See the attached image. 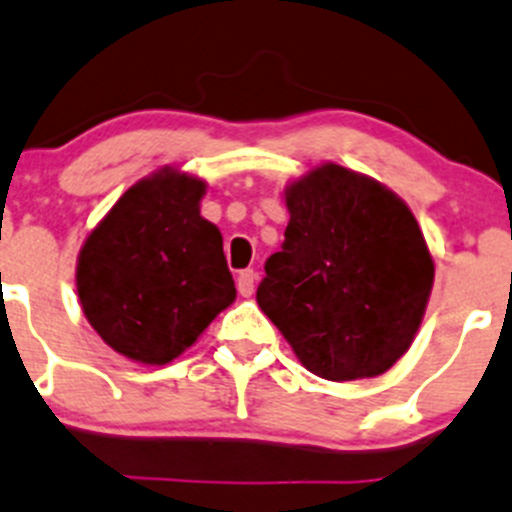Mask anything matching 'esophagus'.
Returning <instances> with one entry per match:
<instances>
[{
  "mask_svg": "<svg viewBox=\"0 0 512 512\" xmlns=\"http://www.w3.org/2000/svg\"><path fill=\"white\" fill-rule=\"evenodd\" d=\"M255 272L252 270H242L240 275H237V290H240L242 297H250L252 292H255Z\"/></svg>",
  "mask_w": 512,
  "mask_h": 512,
  "instance_id": "obj_1",
  "label": "esophagus"
}]
</instances>
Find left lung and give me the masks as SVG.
Wrapping results in <instances>:
<instances>
[{
	"label": "left lung",
	"mask_w": 512,
	"mask_h": 512,
	"mask_svg": "<svg viewBox=\"0 0 512 512\" xmlns=\"http://www.w3.org/2000/svg\"><path fill=\"white\" fill-rule=\"evenodd\" d=\"M290 222L267 257L257 305L325 380L375 377L415 340L435 265L410 207L327 162L285 190Z\"/></svg>",
	"instance_id": "left-lung-1"
}]
</instances>
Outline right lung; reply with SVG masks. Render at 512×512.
Instances as JSON below:
<instances>
[{"instance_id": "right-lung-1", "label": "right lung", "mask_w": 512, "mask_h": 512, "mask_svg": "<svg viewBox=\"0 0 512 512\" xmlns=\"http://www.w3.org/2000/svg\"><path fill=\"white\" fill-rule=\"evenodd\" d=\"M202 195L205 182L165 167L124 192L84 240L79 302L119 355L165 365L235 300L220 230L200 215Z\"/></svg>"}]
</instances>
